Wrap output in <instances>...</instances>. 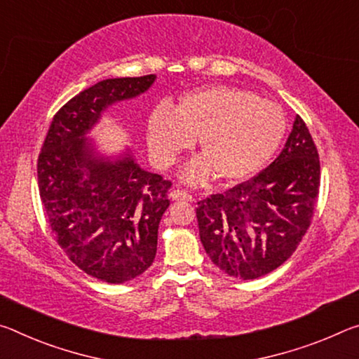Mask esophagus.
<instances>
[{
    "instance_id": "34e87169",
    "label": "esophagus",
    "mask_w": 359,
    "mask_h": 359,
    "mask_svg": "<svg viewBox=\"0 0 359 359\" xmlns=\"http://www.w3.org/2000/svg\"><path fill=\"white\" fill-rule=\"evenodd\" d=\"M170 198H172V201H186V202L194 201V197L191 196V194L180 191V189H173L172 192H170Z\"/></svg>"
}]
</instances>
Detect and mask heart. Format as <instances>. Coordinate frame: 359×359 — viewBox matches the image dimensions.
Here are the masks:
<instances>
[{"label":"heart","mask_w":359,"mask_h":359,"mask_svg":"<svg viewBox=\"0 0 359 359\" xmlns=\"http://www.w3.org/2000/svg\"><path fill=\"white\" fill-rule=\"evenodd\" d=\"M286 121L280 107L250 90L211 86L187 93L173 109L161 104L148 121V149L168 167L201 137L203 154L187 163L181 180L202 186L219 173L237 183L256 175L277 152Z\"/></svg>","instance_id":"b5f03b06"}]
</instances>
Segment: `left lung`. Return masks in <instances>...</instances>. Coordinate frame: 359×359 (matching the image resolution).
Wrapping results in <instances>:
<instances>
[{
  "label": "left lung",
  "instance_id": "left-lung-1",
  "mask_svg": "<svg viewBox=\"0 0 359 359\" xmlns=\"http://www.w3.org/2000/svg\"><path fill=\"white\" fill-rule=\"evenodd\" d=\"M318 191V151L296 116L283 151L266 170L198 202V233L211 262L243 280L280 267L307 232Z\"/></svg>",
  "mask_w": 359,
  "mask_h": 359
}]
</instances>
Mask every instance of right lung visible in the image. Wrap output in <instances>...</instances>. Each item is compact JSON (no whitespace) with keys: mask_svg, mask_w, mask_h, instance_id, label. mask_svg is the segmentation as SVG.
I'll return each instance as SVG.
<instances>
[{"mask_svg":"<svg viewBox=\"0 0 359 359\" xmlns=\"http://www.w3.org/2000/svg\"><path fill=\"white\" fill-rule=\"evenodd\" d=\"M154 81L114 78L82 90L54 116L38 158L39 196L58 245L87 275L113 285L151 267L172 183L141 168L128 148L102 154L89 135L109 107Z\"/></svg>","mask_w":359,"mask_h":359,"instance_id":"1","label":"right lung"}]
</instances>
